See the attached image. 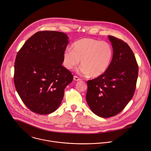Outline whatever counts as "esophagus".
Returning a JSON list of instances; mask_svg holds the SVG:
<instances>
[{"label": "esophagus", "mask_w": 151, "mask_h": 151, "mask_svg": "<svg viewBox=\"0 0 151 151\" xmlns=\"http://www.w3.org/2000/svg\"><path fill=\"white\" fill-rule=\"evenodd\" d=\"M73 80H74L75 81H81V80L80 78H78V77L76 76H73Z\"/></svg>", "instance_id": "34e87169"}]
</instances>
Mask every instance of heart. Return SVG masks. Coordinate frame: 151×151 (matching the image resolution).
I'll use <instances>...</instances> for the list:
<instances>
[{
	"mask_svg": "<svg viewBox=\"0 0 151 151\" xmlns=\"http://www.w3.org/2000/svg\"><path fill=\"white\" fill-rule=\"evenodd\" d=\"M113 56V47L106 42L84 38L75 42L72 50L63 53V64L68 70L76 67L81 60V72L91 78L100 76L109 68Z\"/></svg>",
	"mask_w": 151,
	"mask_h": 151,
	"instance_id": "obj_1",
	"label": "heart"
}]
</instances>
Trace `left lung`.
Segmentation results:
<instances>
[{
  "instance_id": "obj_1",
  "label": "left lung",
  "mask_w": 151,
  "mask_h": 151,
  "mask_svg": "<svg viewBox=\"0 0 151 151\" xmlns=\"http://www.w3.org/2000/svg\"><path fill=\"white\" fill-rule=\"evenodd\" d=\"M113 49L111 64L100 76L87 82L86 101L97 116L107 118L121 113L132 99L138 75V66L130 46L109 35Z\"/></svg>"
}]
</instances>
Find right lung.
<instances>
[{
    "instance_id": "obj_1",
    "label": "right lung",
    "mask_w": 151,
    "mask_h": 151,
    "mask_svg": "<svg viewBox=\"0 0 151 151\" xmlns=\"http://www.w3.org/2000/svg\"><path fill=\"white\" fill-rule=\"evenodd\" d=\"M68 36L57 31H40L18 51L14 83L25 105L39 114L53 113L60 106L65 87L73 76L62 65Z\"/></svg>"
}]
</instances>
